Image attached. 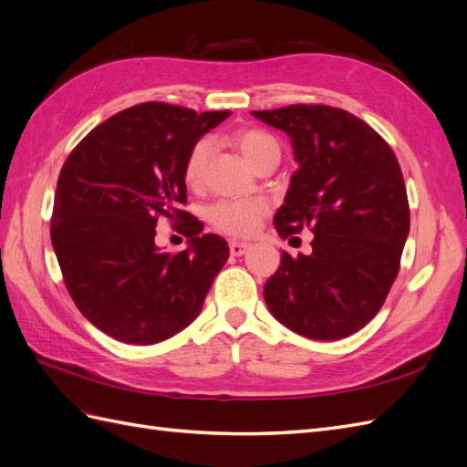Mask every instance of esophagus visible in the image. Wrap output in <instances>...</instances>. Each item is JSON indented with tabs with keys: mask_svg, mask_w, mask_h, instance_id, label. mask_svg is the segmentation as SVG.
I'll list each match as a JSON object with an SVG mask.
<instances>
[{
	"mask_svg": "<svg viewBox=\"0 0 467 467\" xmlns=\"http://www.w3.org/2000/svg\"><path fill=\"white\" fill-rule=\"evenodd\" d=\"M247 249H249V244H245V242H232V244H230V251H232L234 257L245 255Z\"/></svg>",
	"mask_w": 467,
	"mask_h": 467,
	"instance_id": "1",
	"label": "esophagus"
}]
</instances>
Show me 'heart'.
<instances>
[{"instance_id": "heart-1", "label": "heart", "mask_w": 467, "mask_h": 467, "mask_svg": "<svg viewBox=\"0 0 467 467\" xmlns=\"http://www.w3.org/2000/svg\"><path fill=\"white\" fill-rule=\"evenodd\" d=\"M234 144L251 167H255L263 158H266L268 153L278 151L276 140L271 134L255 130V129L235 132ZM210 150H212L210 140H201V142H196L191 148L185 161V169H182V177H185V182L189 187L196 189L202 185ZM266 210H268V204L263 199L220 201L210 206L208 218L223 234L249 235L257 230V225L265 218Z\"/></svg>"}]
</instances>
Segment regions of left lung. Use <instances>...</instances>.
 Instances as JSON below:
<instances>
[{
  "instance_id": "8db88e82",
  "label": "left lung",
  "mask_w": 467,
  "mask_h": 467,
  "mask_svg": "<svg viewBox=\"0 0 467 467\" xmlns=\"http://www.w3.org/2000/svg\"><path fill=\"white\" fill-rule=\"evenodd\" d=\"M251 115L290 138L298 163L275 216L278 235L314 232L309 255L282 251L265 302L294 333L345 338L378 314L400 271L409 202L398 158L341 109L290 105Z\"/></svg>"
}]
</instances>
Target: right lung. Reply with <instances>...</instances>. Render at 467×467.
<instances>
[{"label": "right lung", "mask_w": 467, "mask_h": 467, "mask_svg": "<svg viewBox=\"0 0 467 467\" xmlns=\"http://www.w3.org/2000/svg\"><path fill=\"white\" fill-rule=\"evenodd\" d=\"M230 115L142 103L99 124L66 160L52 247L79 312L117 341L153 345L185 329L228 261L225 239L201 234L179 204L191 148ZM160 217L186 222L185 252L169 256L154 244Z\"/></svg>", "instance_id": "add662e5"}]
</instances>
